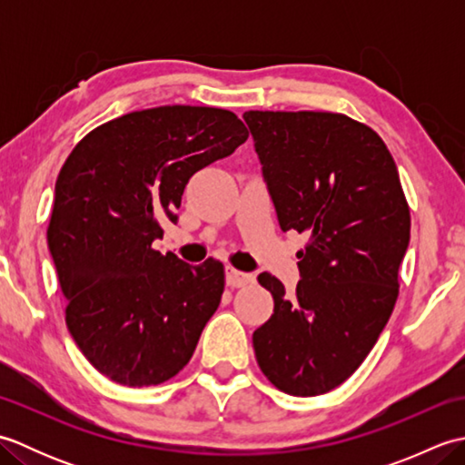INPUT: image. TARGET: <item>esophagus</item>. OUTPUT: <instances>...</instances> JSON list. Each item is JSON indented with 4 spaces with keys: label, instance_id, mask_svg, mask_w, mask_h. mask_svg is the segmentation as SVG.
Wrapping results in <instances>:
<instances>
[{
    "label": "esophagus",
    "instance_id": "esophagus-1",
    "mask_svg": "<svg viewBox=\"0 0 465 465\" xmlns=\"http://www.w3.org/2000/svg\"><path fill=\"white\" fill-rule=\"evenodd\" d=\"M225 282H227V285H232V288H243V285L253 282V275L240 272L235 268H225Z\"/></svg>",
    "mask_w": 465,
    "mask_h": 465
}]
</instances>
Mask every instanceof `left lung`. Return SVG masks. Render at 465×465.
Segmentation results:
<instances>
[{
	"label": "left lung",
	"instance_id": "obj_1",
	"mask_svg": "<svg viewBox=\"0 0 465 465\" xmlns=\"http://www.w3.org/2000/svg\"><path fill=\"white\" fill-rule=\"evenodd\" d=\"M283 232L308 235L295 293L263 272L273 313L253 331L262 371L290 396H320L360 368L398 300L410 207L371 127L330 112H245Z\"/></svg>",
	"mask_w": 465,
	"mask_h": 465
}]
</instances>
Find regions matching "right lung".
Instances as JSON below:
<instances>
[{
    "instance_id": "obj_1",
    "label": "right lung",
    "mask_w": 465,
    "mask_h": 465,
    "mask_svg": "<svg viewBox=\"0 0 465 465\" xmlns=\"http://www.w3.org/2000/svg\"><path fill=\"white\" fill-rule=\"evenodd\" d=\"M220 107L162 105L107 122L69 153L47 227L65 323L112 381L163 383L192 360L223 293V263L152 248L190 177L248 140Z\"/></svg>"
}]
</instances>
